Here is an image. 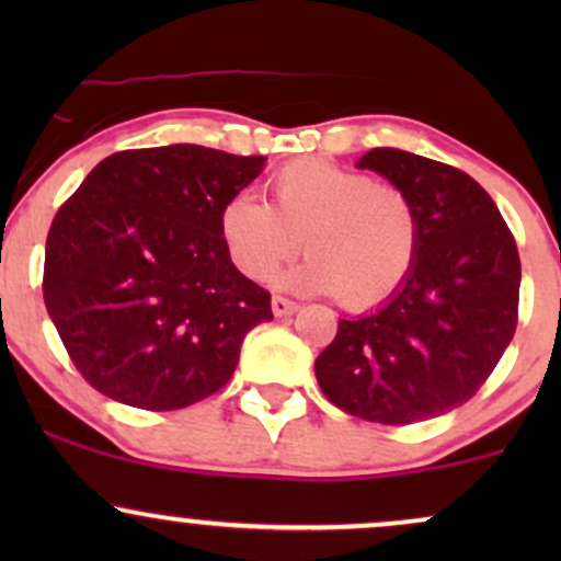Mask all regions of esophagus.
I'll list each match as a JSON object with an SVG mask.
<instances>
[{"label": "esophagus", "instance_id": "34e87169", "mask_svg": "<svg viewBox=\"0 0 561 561\" xmlns=\"http://www.w3.org/2000/svg\"><path fill=\"white\" fill-rule=\"evenodd\" d=\"M272 311H274V317H279V319L282 317H289V313L298 311V302L285 298V295H274V298H272Z\"/></svg>", "mask_w": 561, "mask_h": 561}]
</instances>
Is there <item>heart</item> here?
<instances>
[{"instance_id": "obj_1", "label": "heart", "mask_w": 561, "mask_h": 561, "mask_svg": "<svg viewBox=\"0 0 561 561\" xmlns=\"http://www.w3.org/2000/svg\"><path fill=\"white\" fill-rule=\"evenodd\" d=\"M272 205L240 192L218 216L237 272L268 279L302 250L311 259L285 285L340 295L347 308H375L405 285L420 259L422 218L403 186L327 158L289 160L274 171Z\"/></svg>"}]
</instances>
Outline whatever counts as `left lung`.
Wrapping results in <instances>:
<instances>
[{"label": "left lung", "instance_id": "obj_1", "mask_svg": "<svg viewBox=\"0 0 561 561\" xmlns=\"http://www.w3.org/2000/svg\"><path fill=\"white\" fill-rule=\"evenodd\" d=\"M358 169L414 197L420 259L379 311L337 321L317 358L319 388L366 422L433 420L474 398L512 343L523 276L517 242L493 197L454 165L375 147Z\"/></svg>", "mask_w": 561, "mask_h": 561}]
</instances>
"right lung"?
Segmentation results:
<instances>
[{
  "label": "right lung",
  "mask_w": 561,
  "mask_h": 561,
  "mask_svg": "<svg viewBox=\"0 0 561 561\" xmlns=\"http://www.w3.org/2000/svg\"><path fill=\"white\" fill-rule=\"evenodd\" d=\"M263 156L199 145L113 152L60 205L44 302L79 375L113 401L176 411L221 390L272 295L237 272L218 216Z\"/></svg>",
  "instance_id": "1"
}]
</instances>
